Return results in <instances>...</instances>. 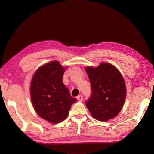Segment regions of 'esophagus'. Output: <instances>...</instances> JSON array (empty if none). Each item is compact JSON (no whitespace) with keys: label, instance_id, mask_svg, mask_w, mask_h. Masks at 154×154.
<instances>
[{"label":"esophagus","instance_id":"obj_1","mask_svg":"<svg viewBox=\"0 0 154 154\" xmlns=\"http://www.w3.org/2000/svg\"><path fill=\"white\" fill-rule=\"evenodd\" d=\"M77 98L78 100L81 101V102H82V101L83 100V96L82 94H80V95H79V96H77Z\"/></svg>","mask_w":154,"mask_h":154}]
</instances>
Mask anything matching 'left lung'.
Listing matches in <instances>:
<instances>
[{"mask_svg": "<svg viewBox=\"0 0 154 154\" xmlns=\"http://www.w3.org/2000/svg\"><path fill=\"white\" fill-rule=\"evenodd\" d=\"M85 71L91 84L90 98L85 105L94 118L108 121L120 112L126 96L124 79L117 68L106 62Z\"/></svg>", "mask_w": 154, "mask_h": 154, "instance_id": "1", "label": "left lung"}]
</instances>
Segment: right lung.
<instances>
[{"instance_id": "obj_1", "label": "right lung", "mask_w": 154, "mask_h": 154, "mask_svg": "<svg viewBox=\"0 0 154 154\" xmlns=\"http://www.w3.org/2000/svg\"><path fill=\"white\" fill-rule=\"evenodd\" d=\"M64 71L58 61H53L38 68L31 81L34 109L41 118L54 124L64 120L77 101L62 82Z\"/></svg>"}]
</instances>
